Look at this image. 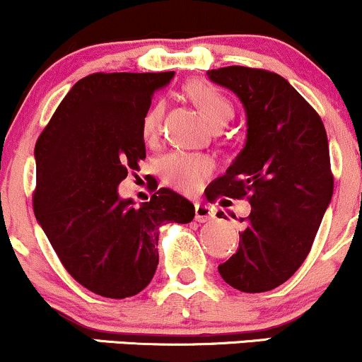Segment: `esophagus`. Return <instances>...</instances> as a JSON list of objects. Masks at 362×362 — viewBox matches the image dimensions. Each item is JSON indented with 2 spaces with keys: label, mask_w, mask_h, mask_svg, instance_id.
I'll return each mask as SVG.
<instances>
[{
  "label": "esophagus",
  "mask_w": 362,
  "mask_h": 362,
  "mask_svg": "<svg viewBox=\"0 0 362 362\" xmlns=\"http://www.w3.org/2000/svg\"><path fill=\"white\" fill-rule=\"evenodd\" d=\"M194 210H196L197 222H210V220L215 218V208L210 206V204L196 203L194 204Z\"/></svg>",
  "instance_id": "esophagus-1"
}]
</instances>
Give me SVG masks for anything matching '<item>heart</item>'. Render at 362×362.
<instances>
[{"label": "heart", "instance_id": "b5f03b06", "mask_svg": "<svg viewBox=\"0 0 362 362\" xmlns=\"http://www.w3.org/2000/svg\"><path fill=\"white\" fill-rule=\"evenodd\" d=\"M185 93L204 114L211 127H222L230 119L234 109L229 98L215 85L204 79H192L185 85ZM163 105L156 104L147 111L142 119V136L147 144L158 139L161 127ZM211 171V161L204 156L189 152H171L161 163V177L165 184L182 192H196L203 187L204 178Z\"/></svg>", "mask_w": 362, "mask_h": 362}]
</instances>
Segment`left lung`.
Wrapping results in <instances>:
<instances>
[{"instance_id": "left-lung-1", "label": "left lung", "mask_w": 362, "mask_h": 362, "mask_svg": "<svg viewBox=\"0 0 362 362\" xmlns=\"http://www.w3.org/2000/svg\"><path fill=\"white\" fill-rule=\"evenodd\" d=\"M208 78L234 91L248 117L245 147L210 194L251 204L239 248L218 272L239 291H271L303 264L332 201L325 124L276 72L229 66L208 71Z\"/></svg>"}]
</instances>
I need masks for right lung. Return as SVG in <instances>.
Masks as SVG:
<instances>
[{
  "mask_svg": "<svg viewBox=\"0 0 362 362\" xmlns=\"http://www.w3.org/2000/svg\"><path fill=\"white\" fill-rule=\"evenodd\" d=\"M175 72H95L64 97L34 147V215L66 271L105 298L140 293L158 267L163 223L194 204L171 189L133 206L117 185L146 159L142 119Z\"/></svg>",
  "mask_w": 362,
  "mask_h": 362,
  "instance_id": "add662e5",
  "label": "right lung"
}]
</instances>
